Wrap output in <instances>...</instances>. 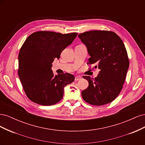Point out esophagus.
<instances>
[{
  "mask_svg": "<svg viewBox=\"0 0 145 145\" xmlns=\"http://www.w3.org/2000/svg\"><path fill=\"white\" fill-rule=\"evenodd\" d=\"M81 79H82V77L80 76H76V77H75V80H76V81H78V80H81Z\"/></svg>",
  "mask_w": 145,
  "mask_h": 145,
  "instance_id": "esophagus-1",
  "label": "esophagus"
}]
</instances>
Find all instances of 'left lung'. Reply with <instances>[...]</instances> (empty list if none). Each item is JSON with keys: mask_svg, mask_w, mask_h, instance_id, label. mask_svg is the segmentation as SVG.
I'll return each instance as SVG.
<instances>
[{"mask_svg": "<svg viewBox=\"0 0 145 145\" xmlns=\"http://www.w3.org/2000/svg\"><path fill=\"white\" fill-rule=\"evenodd\" d=\"M90 56L89 64H95L99 74L94 79L83 76L89 86L82 92L83 99L101 106L111 103L123 88L129 62L125 45L117 34L108 31H90L78 34Z\"/></svg>", "mask_w": 145, "mask_h": 145, "instance_id": "obj_1", "label": "left lung"}]
</instances>
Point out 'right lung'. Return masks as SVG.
I'll return each mask as SVG.
<instances>
[{
    "label": "right lung",
    "instance_id": "obj_1",
    "mask_svg": "<svg viewBox=\"0 0 145 145\" xmlns=\"http://www.w3.org/2000/svg\"><path fill=\"white\" fill-rule=\"evenodd\" d=\"M77 36V33L37 31L26 39L19 54L18 74L25 94L32 102L50 106L63 98L64 88L75 78L68 73L54 76L52 63L59 59L61 52Z\"/></svg>",
    "mask_w": 145,
    "mask_h": 145
}]
</instances>
